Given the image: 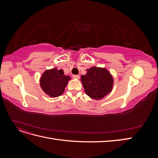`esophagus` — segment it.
<instances>
[{
	"label": "esophagus",
	"instance_id": "esophagus-1",
	"mask_svg": "<svg viewBox=\"0 0 158 158\" xmlns=\"http://www.w3.org/2000/svg\"><path fill=\"white\" fill-rule=\"evenodd\" d=\"M74 79H76V80H78L80 78V76L79 75H74Z\"/></svg>",
	"mask_w": 158,
	"mask_h": 158
}]
</instances>
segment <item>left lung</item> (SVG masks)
Instances as JSON below:
<instances>
[{
	"label": "left lung",
	"mask_w": 158,
	"mask_h": 158,
	"mask_svg": "<svg viewBox=\"0 0 158 158\" xmlns=\"http://www.w3.org/2000/svg\"><path fill=\"white\" fill-rule=\"evenodd\" d=\"M86 70V74L81 76L80 80L89 98L101 99L111 92L113 78L106 69L93 66Z\"/></svg>",
	"instance_id": "1"
}]
</instances>
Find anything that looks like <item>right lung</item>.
<instances>
[{
  "label": "right lung",
  "mask_w": 158,
  "mask_h": 158,
  "mask_svg": "<svg viewBox=\"0 0 158 158\" xmlns=\"http://www.w3.org/2000/svg\"><path fill=\"white\" fill-rule=\"evenodd\" d=\"M70 79L69 76L64 74L63 70L54 68L44 72L40 78V85L45 94L51 98H56L63 94Z\"/></svg>",
  "instance_id": "obj_1"
}]
</instances>
